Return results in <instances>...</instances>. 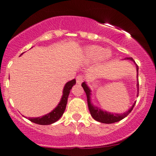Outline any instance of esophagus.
<instances>
[{"mask_svg": "<svg viewBox=\"0 0 156 156\" xmlns=\"http://www.w3.org/2000/svg\"><path fill=\"white\" fill-rule=\"evenodd\" d=\"M83 80H84V78L82 76H78L76 77V83L78 84H81L82 83H83Z\"/></svg>", "mask_w": 156, "mask_h": 156, "instance_id": "34e87169", "label": "esophagus"}]
</instances>
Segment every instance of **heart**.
Returning a JSON list of instances; mask_svg holds the SVG:
<instances>
[{
    "mask_svg": "<svg viewBox=\"0 0 156 156\" xmlns=\"http://www.w3.org/2000/svg\"><path fill=\"white\" fill-rule=\"evenodd\" d=\"M112 55L109 50H104L98 45H91L85 51V58L88 62H96L100 58L101 61L108 60Z\"/></svg>",
    "mask_w": 156,
    "mask_h": 156,
    "instance_id": "b5f03b06",
    "label": "heart"
}]
</instances>
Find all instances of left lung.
Returning a JSON list of instances; mask_svg holds the SVG:
<instances>
[{
    "label": "left lung",
    "instance_id": "obj_1",
    "mask_svg": "<svg viewBox=\"0 0 156 156\" xmlns=\"http://www.w3.org/2000/svg\"><path fill=\"white\" fill-rule=\"evenodd\" d=\"M127 59L133 61L134 63H135L136 67L137 77H138V73H139V67H138L137 64H136L135 61H134L132 58H127ZM81 86L83 88V90L85 91L86 94H87V103H88L89 110V112H90L91 115H92V117L94 118L96 121L100 122L106 123V124H112V123L117 122L122 120V119H124L125 117H126L131 112V111L133 110L134 105L136 104V103H134L133 105H132L131 108H130L128 111H127L126 112L123 113V114H113V113L105 112V111L101 110V109L98 108V107L94 106V105H92V103H91V98H90L91 90L88 87V86L87 85V83H86L85 82H83V83H82ZM137 90H138L137 96H139V81H138L137 83Z\"/></svg>",
    "mask_w": 156,
    "mask_h": 156
}]
</instances>
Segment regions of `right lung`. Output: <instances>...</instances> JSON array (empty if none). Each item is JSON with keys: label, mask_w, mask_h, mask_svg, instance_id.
Instances as JSON below:
<instances>
[{"label": "right lung", "mask_w": 156, "mask_h": 156, "mask_svg": "<svg viewBox=\"0 0 156 156\" xmlns=\"http://www.w3.org/2000/svg\"><path fill=\"white\" fill-rule=\"evenodd\" d=\"M76 83V79H73L72 80L68 81L65 84L63 89V95H62V98H61L59 103H58V105L51 112L48 113L46 115L42 116L41 117H28V119L32 122H34L36 124L42 125H51L55 122L56 121H58L61 118V117L63 115L66 108V105H67V103L68 96H69V92H70V89H72V87Z\"/></svg>", "instance_id": "add662e5"}]
</instances>
